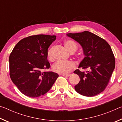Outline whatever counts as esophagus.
Returning <instances> with one entry per match:
<instances>
[{
	"mask_svg": "<svg viewBox=\"0 0 122 122\" xmlns=\"http://www.w3.org/2000/svg\"><path fill=\"white\" fill-rule=\"evenodd\" d=\"M61 75L63 76H66V77H69V76L71 75V74H62Z\"/></svg>",
	"mask_w": 122,
	"mask_h": 122,
	"instance_id": "1",
	"label": "esophagus"
}]
</instances>
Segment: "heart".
<instances>
[{"mask_svg":"<svg viewBox=\"0 0 122 122\" xmlns=\"http://www.w3.org/2000/svg\"><path fill=\"white\" fill-rule=\"evenodd\" d=\"M65 48L70 53H74L77 49L76 43L71 40H67L64 42ZM53 47H50L47 51V57L49 61L53 60ZM75 67V64L71 61H57L52 66L53 71L59 74H67Z\"/></svg>","mask_w":122,"mask_h":122,"instance_id":"obj_1","label":"heart"}]
</instances>
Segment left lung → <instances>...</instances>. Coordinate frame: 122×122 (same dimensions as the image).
I'll use <instances>...</instances> for the list:
<instances>
[{
  "instance_id": "left-lung-1",
  "label": "left lung",
  "mask_w": 122,
  "mask_h": 122,
  "mask_svg": "<svg viewBox=\"0 0 122 122\" xmlns=\"http://www.w3.org/2000/svg\"><path fill=\"white\" fill-rule=\"evenodd\" d=\"M67 36L81 45L85 57L74 73L80 81L75 86L78 94L87 97L94 96L107 87L115 67V59L112 49L107 41L88 31L69 33Z\"/></svg>"
}]
</instances>
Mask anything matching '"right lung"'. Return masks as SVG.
Instances as JSON below:
<instances>
[{
    "label": "right lung",
    "mask_w": 122,
    "mask_h": 122,
    "mask_svg": "<svg viewBox=\"0 0 122 122\" xmlns=\"http://www.w3.org/2000/svg\"><path fill=\"white\" fill-rule=\"evenodd\" d=\"M56 39L55 36L34 35L21 39L9 57L10 76L21 93L30 97L44 95L59 77L51 71L47 51Z\"/></svg>",
    "instance_id": "obj_1"
}]
</instances>
